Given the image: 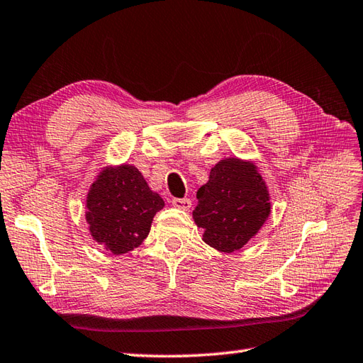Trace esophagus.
<instances>
[{
	"instance_id": "34e87169",
	"label": "esophagus",
	"mask_w": 363,
	"mask_h": 363,
	"mask_svg": "<svg viewBox=\"0 0 363 363\" xmlns=\"http://www.w3.org/2000/svg\"><path fill=\"white\" fill-rule=\"evenodd\" d=\"M172 204L177 207V209H182V211H189L191 207V201L189 198H173Z\"/></svg>"
}]
</instances>
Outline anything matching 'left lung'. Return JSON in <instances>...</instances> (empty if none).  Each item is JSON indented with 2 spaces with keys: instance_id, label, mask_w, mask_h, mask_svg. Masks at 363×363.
<instances>
[{
  "instance_id": "obj_1",
  "label": "left lung",
  "mask_w": 363,
  "mask_h": 363,
  "mask_svg": "<svg viewBox=\"0 0 363 363\" xmlns=\"http://www.w3.org/2000/svg\"><path fill=\"white\" fill-rule=\"evenodd\" d=\"M196 198L194 220L203 229V242L221 252L243 248L272 213L267 182L252 160L221 159Z\"/></svg>"
}]
</instances>
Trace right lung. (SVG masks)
<instances>
[{
	"label": "right lung",
	"instance_id": "1",
	"mask_svg": "<svg viewBox=\"0 0 363 363\" xmlns=\"http://www.w3.org/2000/svg\"><path fill=\"white\" fill-rule=\"evenodd\" d=\"M164 206L137 167L106 165L87 191L89 233L106 251L121 256L143 243L154 215Z\"/></svg>",
	"mask_w": 363,
	"mask_h": 363
}]
</instances>
